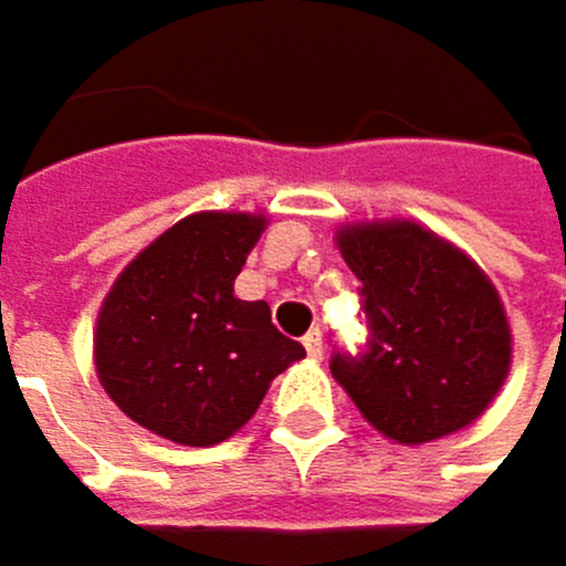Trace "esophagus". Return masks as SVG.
<instances>
[{"instance_id":"1","label":"esophagus","mask_w":566,"mask_h":566,"mask_svg":"<svg viewBox=\"0 0 566 566\" xmlns=\"http://www.w3.org/2000/svg\"><path fill=\"white\" fill-rule=\"evenodd\" d=\"M302 344H305V354H308L312 360H323V333H319V329H312V333L302 339Z\"/></svg>"}]
</instances>
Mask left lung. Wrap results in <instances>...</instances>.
<instances>
[{"label": "left lung", "instance_id": "1", "mask_svg": "<svg viewBox=\"0 0 566 566\" xmlns=\"http://www.w3.org/2000/svg\"><path fill=\"white\" fill-rule=\"evenodd\" d=\"M360 277L370 344L329 370L381 437L419 447L484 416L512 367V326L499 289L464 250L416 219L336 230Z\"/></svg>", "mask_w": 566, "mask_h": 566}]
</instances>
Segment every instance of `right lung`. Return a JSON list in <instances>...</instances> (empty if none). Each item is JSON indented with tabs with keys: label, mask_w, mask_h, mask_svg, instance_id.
Segmentation results:
<instances>
[{
	"label": "right lung",
	"mask_w": 566,
	"mask_h": 566,
	"mask_svg": "<svg viewBox=\"0 0 566 566\" xmlns=\"http://www.w3.org/2000/svg\"><path fill=\"white\" fill-rule=\"evenodd\" d=\"M264 227L261 212H191L147 243L102 298L98 385L160 440H230L281 370L305 357L274 329L268 302L233 295Z\"/></svg>",
	"instance_id": "right-lung-1"
}]
</instances>
